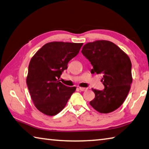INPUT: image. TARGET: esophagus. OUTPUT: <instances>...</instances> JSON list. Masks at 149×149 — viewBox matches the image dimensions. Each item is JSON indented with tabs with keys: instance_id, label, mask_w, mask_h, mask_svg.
Segmentation results:
<instances>
[{
	"instance_id": "obj_1",
	"label": "esophagus",
	"mask_w": 149,
	"mask_h": 149,
	"mask_svg": "<svg viewBox=\"0 0 149 149\" xmlns=\"http://www.w3.org/2000/svg\"><path fill=\"white\" fill-rule=\"evenodd\" d=\"M79 90H80V91H82V92H84V91H86V90H88V88H81V87H80V88H79Z\"/></svg>"
}]
</instances>
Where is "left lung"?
Masks as SVG:
<instances>
[{
	"label": "left lung",
	"mask_w": 149,
	"mask_h": 149,
	"mask_svg": "<svg viewBox=\"0 0 149 149\" xmlns=\"http://www.w3.org/2000/svg\"><path fill=\"white\" fill-rule=\"evenodd\" d=\"M82 54L93 66L91 72L102 74L103 90H93L95 98L90 105L101 113H109L120 107L132 83V63L127 55L115 44L97 40L83 46Z\"/></svg>",
	"instance_id": "8db88e82"
}]
</instances>
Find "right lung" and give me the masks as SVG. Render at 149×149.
Returning a JSON list of instances; mask_svg holds the SVG:
<instances>
[{
	"mask_svg": "<svg viewBox=\"0 0 149 149\" xmlns=\"http://www.w3.org/2000/svg\"><path fill=\"white\" fill-rule=\"evenodd\" d=\"M82 43L52 42L44 45L31 59L27 84L35 107L48 116L64 109L76 87L59 82L70 59L79 54Z\"/></svg>",
	"mask_w": 149,
	"mask_h": 149,
	"instance_id": "right-lung-1",
	"label": "right lung"
}]
</instances>
